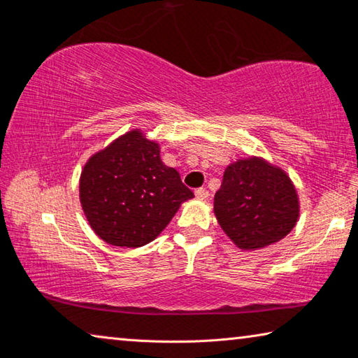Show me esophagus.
I'll use <instances>...</instances> for the list:
<instances>
[{"instance_id":"esophagus-1","label":"esophagus","mask_w":358,"mask_h":358,"mask_svg":"<svg viewBox=\"0 0 358 358\" xmlns=\"http://www.w3.org/2000/svg\"><path fill=\"white\" fill-rule=\"evenodd\" d=\"M196 197L199 201H207L210 197V192L208 189H205V187H199V189H196Z\"/></svg>"}]
</instances>
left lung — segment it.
Segmentation results:
<instances>
[{
    "instance_id": "left-lung-1",
    "label": "left lung",
    "mask_w": 358,
    "mask_h": 358,
    "mask_svg": "<svg viewBox=\"0 0 358 358\" xmlns=\"http://www.w3.org/2000/svg\"><path fill=\"white\" fill-rule=\"evenodd\" d=\"M215 215L235 245L257 250L276 243L294 229L299 199L281 169L250 157L226 169L215 194Z\"/></svg>"
}]
</instances>
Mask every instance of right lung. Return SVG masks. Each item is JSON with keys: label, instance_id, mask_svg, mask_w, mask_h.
<instances>
[{"label": "right lung", "instance_id": "1", "mask_svg": "<svg viewBox=\"0 0 358 358\" xmlns=\"http://www.w3.org/2000/svg\"><path fill=\"white\" fill-rule=\"evenodd\" d=\"M194 192L159 157L157 143L131 131L90 157L80 202L90 226L108 245L138 248L162 232Z\"/></svg>", "mask_w": 358, "mask_h": 358}]
</instances>
